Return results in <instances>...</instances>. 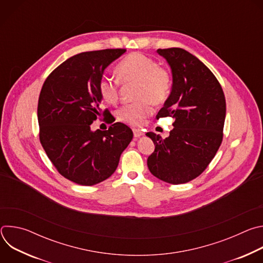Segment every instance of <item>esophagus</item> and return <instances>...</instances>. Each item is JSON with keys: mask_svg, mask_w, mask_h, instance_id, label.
I'll return each mask as SVG.
<instances>
[{"mask_svg": "<svg viewBox=\"0 0 263 263\" xmlns=\"http://www.w3.org/2000/svg\"><path fill=\"white\" fill-rule=\"evenodd\" d=\"M133 134H134V137H135V138H138V137L144 135V133H143L142 131L138 130V129H133Z\"/></svg>", "mask_w": 263, "mask_h": 263, "instance_id": "esophagus-1", "label": "esophagus"}]
</instances>
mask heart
I'll return each instance as SVG.
<instances>
[{"label":"heart","instance_id":"obj_1","mask_svg":"<svg viewBox=\"0 0 263 263\" xmlns=\"http://www.w3.org/2000/svg\"><path fill=\"white\" fill-rule=\"evenodd\" d=\"M117 77L121 83H137L136 103L126 105L119 111V119L129 125H140L143 120L151 115V101L154 105H160L166 101L172 90L171 72L163 66L144 54L133 52L124 57L116 68ZM120 83L117 80L102 77L98 83V90L101 98L115 104L119 100Z\"/></svg>","mask_w":263,"mask_h":263}]
</instances>
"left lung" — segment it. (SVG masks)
Wrapping results in <instances>:
<instances>
[{"mask_svg":"<svg viewBox=\"0 0 263 263\" xmlns=\"http://www.w3.org/2000/svg\"><path fill=\"white\" fill-rule=\"evenodd\" d=\"M171 66V95L156 119L171 117L174 129L165 139L145 135L155 144L147 167L158 179L182 184L200 176L222 141L226 100L212 71L196 56L180 48L158 49Z\"/></svg>","mask_w":263,"mask_h":263,"instance_id":"obj_1","label":"left lung"}]
</instances>
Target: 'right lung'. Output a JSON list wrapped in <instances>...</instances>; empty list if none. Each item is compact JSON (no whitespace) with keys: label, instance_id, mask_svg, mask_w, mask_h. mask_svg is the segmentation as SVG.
<instances>
[{"label":"right lung","instance_id":"add662e5","mask_svg":"<svg viewBox=\"0 0 263 263\" xmlns=\"http://www.w3.org/2000/svg\"><path fill=\"white\" fill-rule=\"evenodd\" d=\"M126 52L106 49L74 55L57 66L46 79L39 99L40 140L49 159L64 178L91 186L114 174L124 149L133 138L132 130L115 123L103 111L108 130L91 131L102 115L99 80L105 68Z\"/></svg>","mask_w":263,"mask_h":263}]
</instances>
